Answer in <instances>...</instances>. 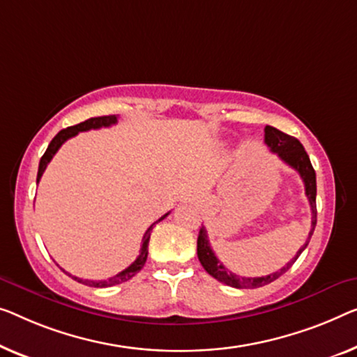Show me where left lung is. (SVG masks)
<instances>
[{
	"mask_svg": "<svg viewBox=\"0 0 357 357\" xmlns=\"http://www.w3.org/2000/svg\"><path fill=\"white\" fill-rule=\"evenodd\" d=\"M264 142L266 146L271 149V152L278 153V157L282 162L289 165L298 172L300 178L305 183V192L307 200H310L311 205V213H312V221H311V231L307 234L306 242L303 243L301 248L298 250L296 255L294 258L287 263L284 268H280L275 273L269 274V275H263V278H242V275H237L231 273L229 269L225 268L222 263L218 259V257L213 252L210 247V241H208V232H206L205 226L200 227L199 232V238H197V255H199V261L204 266V269L208 273L211 278H215L216 280L222 282V284L231 285L234 289H258V287L268 285L271 282H274L275 279H279L282 274H285L289 271L294 263L298 259V257L303 253V250L307 247V243L311 241L312 232H314L316 222H317V208H316V172L312 168L310 157L305 151V147L300 141L294 136L285 135L279 130H275L273 126H266L264 128Z\"/></svg>",
	"mask_w": 357,
	"mask_h": 357,
	"instance_id": "obj_1",
	"label": "left lung"
}]
</instances>
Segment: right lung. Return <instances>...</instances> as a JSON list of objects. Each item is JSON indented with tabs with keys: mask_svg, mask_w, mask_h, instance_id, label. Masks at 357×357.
I'll list each match as a JSON object with an SVG mask.
<instances>
[{
	"mask_svg": "<svg viewBox=\"0 0 357 357\" xmlns=\"http://www.w3.org/2000/svg\"><path fill=\"white\" fill-rule=\"evenodd\" d=\"M116 123V116L115 115H104V116H94V119H89L86 121H82V123H78L75 126H68L66 128V130H62L57 132V135L54 136V139H52L50 142V146H47L45 155L41 157L40 160V167H38V176H36V183H40V179L43 176V173H45V169L47 167V163L51 162V158L56 155V152L59 151L61 146L66 142L67 139H70V137L77 136L79 131H89V130H99V128H107L110 125H115ZM169 215V213H167V215H163L160 220L162 221L165 220ZM158 221L153 222V225L149 227V229L146 231L144 237H142V243H141V250H139V255H137V258L135 259V263H131L130 266H128L126 269L121 271V273L115 274L114 278H109L105 280H88V279H79V278H75V275L68 274L63 271V273L70 275L72 279H75L77 282H79V284H84V285H89V287H112V285H119V284H123V282L130 280L131 278H135V275L139 273V271L144 268L146 264V259H147V253H149V238H151V232L153 229V226L157 225Z\"/></svg>",
	"mask_w": 357,
	"mask_h": 357,
	"instance_id": "obj_1",
	"label": "right lung"
}]
</instances>
